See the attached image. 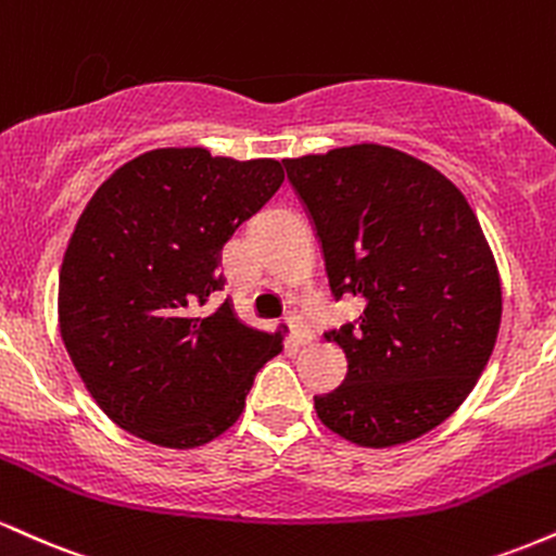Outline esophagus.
<instances>
[{"mask_svg":"<svg viewBox=\"0 0 556 556\" xmlns=\"http://www.w3.org/2000/svg\"><path fill=\"white\" fill-rule=\"evenodd\" d=\"M285 324H287V329H290L292 340H295L298 344H308L311 340H314V334H311V329L305 327L303 316H300L298 311H290V314L285 316Z\"/></svg>","mask_w":556,"mask_h":556,"instance_id":"obj_1","label":"esophagus"}]
</instances>
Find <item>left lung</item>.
Here are the masks:
<instances>
[{"instance_id": "8db88e82", "label": "left lung", "mask_w": 556, "mask_h": 556, "mask_svg": "<svg viewBox=\"0 0 556 556\" xmlns=\"http://www.w3.org/2000/svg\"><path fill=\"white\" fill-rule=\"evenodd\" d=\"M321 242L331 295L363 316L327 331L348 376L314 397L321 424L394 446L446 420L491 358L502 321L494 256L473 208L439 169L379 143L285 159Z\"/></svg>"}]
</instances>
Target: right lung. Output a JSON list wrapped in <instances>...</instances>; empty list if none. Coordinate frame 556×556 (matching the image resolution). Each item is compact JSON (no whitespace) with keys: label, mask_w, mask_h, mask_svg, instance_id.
Returning a JSON list of instances; mask_svg holds the SVG:
<instances>
[{"label":"right lung","mask_w":556,"mask_h":556,"mask_svg":"<svg viewBox=\"0 0 556 556\" xmlns=\"http://www.w3.org/2000/svg\"><path fill=\"white\" fill-rule=\"evenodd\" d=\"M285 180L277 159L146 151L101 182L65 251L60 334L119 429L193 450L240 418L258 368L282 353L225 300L222 248Z\"/></svg>","instance_id":"obj_1"}]
</instances>
